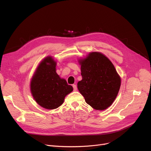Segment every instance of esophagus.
I'll return each mask as SVG.
<instances>
[{"label":"esophagus","mask_w":151,"mask_h":151,"mask_svg":"<svg viewBox=\"0 0 151 151\" xmlns=\"http://www.w3.org/2000/svg\"><path fill=\"white\" fill-rule=\"evenodd\" d=\"M73 91H76L77 90V86L76 84H73Z\"/></svg>","instance_id":"esophagus-1"}]
</instances>
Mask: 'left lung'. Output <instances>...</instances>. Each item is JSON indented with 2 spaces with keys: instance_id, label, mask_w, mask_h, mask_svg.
Masks as SVG:
<instances>
[{
  "instance_id": "left-lung-1",
  "label": "left lung",
  "mask_w": 151,
  "mask_h": 151,
  "mask_svg": "<svg viewBox=\"0 0 151 151\" xmlns=\"http://www.w3.org/2000/svg\"><path fill=\"white\" fill-rule=\"evenodd\" d=\"M82 80L78 89L86 102L97 110H105L112 105L121 86V78L108 58L92 52L79 60Z\"/></svg>"
}]
</instances>
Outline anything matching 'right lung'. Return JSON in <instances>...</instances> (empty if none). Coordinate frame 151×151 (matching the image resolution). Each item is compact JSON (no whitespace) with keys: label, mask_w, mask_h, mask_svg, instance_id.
I'll return each mask as SVG.
<instances>
[{"label":"right lung","mask_w":151,"mask_h":151,"mask_svg":"<svg viewBox=\"0 0 151 151\" xmlns=\"http://www.w3.org/2000/svg\"><path fill=\"white\" fill-rule=\"evenodd\" d=\"M55 67L56 62L51 56L46 58L39 64L30 82L34 100L47 109L60 106L67 95L73 91V87L57 74Z\"/></svg>","instance_id":"add662e5"}]
</instances>
